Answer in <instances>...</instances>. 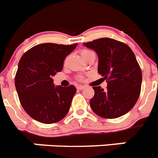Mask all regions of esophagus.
<instances>
[{"mask_svg":"<svg viewBox=\"0 0 158 158\" xmlns=\"http://www.w3.org/2000/svg\"><path fill=\"white\" fill-rule=\"evenodd\" d=\"M77 89L78 90H82L85 89V86L84 85H78L77 87Z\"/></svg>","mask_w":158,"mask_h":158,"instance_id":"obj_1","label":"esophagus"}]
</instances>
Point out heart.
Instances as JSON below:
<instances>
[{"instance_id":"obj_1","label":"heart","mask_w":158,"mask_h":158,"mask_svg":"<svg viewBox=\"0 0 158 158\" xmlns=\"http://www.w3.org/2000/svg\"><path fill=\"white\" fill-rule=\"evenodd\" d=\"M92 52V51L89 50V49H82V50L81 51V56L84 57L85 55H87L88 53H89V52ZM79 79H81V80L82 77H79Z\"/></svg>"}]
</instances>
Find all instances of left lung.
<instances>
[{"mask_svg": "<svg viewBox=\"0 0 158 158\" xmlns=\"http://www.w3.org/2000/svg\"><path fill=\"white\" fill-rule=\"evenodd\" d=\"M98 56V73L107 81V89L94 87L89 104L93 111L104 118L114 119L127 114L141 93L142 74L132 49L112 38H100L84 43Z\"/></svg>", "mask_w": 158, "mask_h": 158, "instance_id": "obj_1", "label": "left lung"}]
</instances>
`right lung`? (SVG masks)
Masks as SVG:
<instances>
[{"label": "right lung", "instance_id": "1", "mask_svg": "<svg viewBox=\"0 0 158 158\" xmlns=\"http://www.w3.org/2000/svg\"><path fill=\"white\" fill-rule=\"evenodd\" d=\"M77 46L44 43L21 56L15 86L22 107L36 121L56 123L68 114L76 87L55 86L52 77L62 70L64 60Z\"/></svg>", "mask_w": 158, "mask_h": 158}]
</instances>
